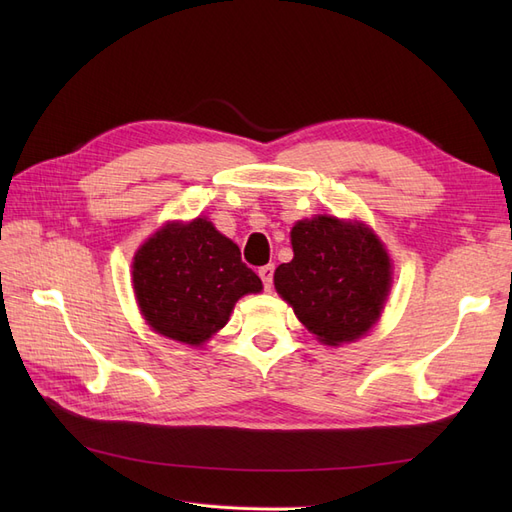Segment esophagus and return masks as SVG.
<instances>
[{"mask_svg":"<svg viewBox=\"0 0 512 512\" xmlns=\"http://www.w3.org/2000/svg\"><path fill=\"white\" fill-rule=\"evenodd\" d=\"M273 271H275L273 265H265V267L258 269V275H260V280H262V286H265V290L273 288Z\"/></svg>","mask_w":512,"mask_h":512,"instance_id":"obj_1","label":"esophagus"}]
</instances>
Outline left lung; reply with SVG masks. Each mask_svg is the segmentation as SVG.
Returning a JSON list of instances; mask_svg holds the SVG:
<instances>
[{"mask_svg":"<svg viewBox=\"0 0 512 512\" xmlns=\"http://www.w3.org/2000/svg\"><path fill=\"white\" fill-rule=\"evenodd\" d=\"M294 258L275 269V288L320 342L339 346L365 335L391 288V262L363 224L327 215L290 232Z\"/></svg>","mask_w":512,"mask_h":512,"instance_id":"8db88e82","label":"left lung"}]
</instances>
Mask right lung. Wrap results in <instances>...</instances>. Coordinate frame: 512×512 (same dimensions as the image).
<instances>
[{
	"label": "right lung",
	"instance_id": "add662e5",
	"mask_svg": "<svg viewBox=\"0 0 512 512\" xmlns=\"http://www.w3.org/2000/svg\"><path fill=\"white\" fill-rule=\"evenodd\" d=\"M132 269L145 320L190 346L220 331L239 297L262 290L239 247L203 218L164 226L138 250Z\"/></svg>",
	"mask_w": 512,
	"mask_h": 512
}]
</instances>
